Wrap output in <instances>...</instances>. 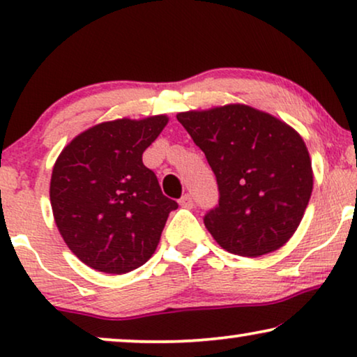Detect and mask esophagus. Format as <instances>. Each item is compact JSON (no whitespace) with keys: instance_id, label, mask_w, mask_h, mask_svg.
Instances as JSON below:
<instances>
[{"instance_id":"34e87169","label":"esophagus","mask_w":357,"mask_h":357,"mask_svg":"<svg viewBox=\"0 0 357 357\" xmlns=\"http://www.w3.org/2000/svg\"><path fill=\"white\" fill-rule=\"evenodd\" d=\"M178 203H180V206L182 208H193V198H192V195H188V193H185L182 198L178 199Z\"/></svg>"}]
</instances>
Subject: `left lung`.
<instances>
[{
	"label": "left lung",
	"mask_w": 357,
	"mask_h": 357,
	"mask_svg": "<svg viewBox=\"0 0 357 357\" xmlns=\"http://www.w3.org/2000/svg\"><path fill=\"white\" fill-rule=\"evenodd\" d=\"M206 155L219 204L204 226L224 250L260 257L281 248L304 218L314 188L302 136L266 112L227 104L177 114Z\"/></svg>",
	"instance_id": "left-lung-1"
}]
</instances>
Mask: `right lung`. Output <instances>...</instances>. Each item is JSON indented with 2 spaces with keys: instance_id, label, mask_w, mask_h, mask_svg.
Segmentation results:
<instances>
[{
  "instance_id": "1",
  "label": "right lung",
  "mask_w": 357,
  "mask_h": 357,
  "mask_svg": "<svg viewBox=\"0 0 357 357\" xmlns=\"http://www.w3.org/2000/svg\"><path fill=\"white\" fill-rule=\"evenodd\" d=\"M167 115L104 121L77 135L53 165L50 202L70 250L92 270L123 275L153 257L177 202L164 197L143 153Z\"/></svg>"
}]
</instances>
